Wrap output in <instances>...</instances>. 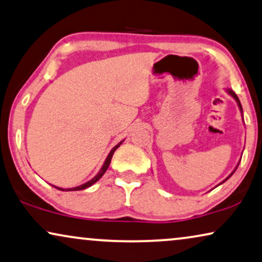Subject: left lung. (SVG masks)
Returning a JSON list of instances; mask_svg holds the SVG:
<instances>
[{
    "label": "left lung",
    "mask_w": 262,
    "mask_h": 262,
    "mask_svg": "<svg viewBox=\"0 0 262 262\" xmlns=\"http://www.w3.org/2000/svg\"><path fill=\"white\" fill-rule=\"evenodd\" d=\"M226 92H228L229 93V95L230 96H231L232 97V98L233 99H235L236 100V103H237V105H238V107H239V111H241V113H242V115H243V109H242V105H241V102H239V99H238V97H237V95H236V93L235 92H233V91L232 90H226ZM239 164V163H238ZM238 164H237V166H238ZM237 166L235 167V170H233V171L231 172V173H230V175L228 176V177H226V179L224 180V181H223V182L222 183H224L225 182V181L226 180H229L230 179V177H231L232 176V173L233 172H235L236 171V169H237ZM222 183H219V184H222Z\"/></svg>",
    "instance_id": "8db88e82"
}]
</instances>
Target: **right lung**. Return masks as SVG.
<instances>
[{"instance_id":"right-lung-1","label":"right lung","mask_w":262,"mask_h":262,"mask_svg":"<svg viewBox=\"0 0 262 262\" xmlns=\"http://www.w3.org/2000/svg\"><path fill=\"white\" fill-rule=\"evenodd\" d=\"M122 142H123V140H122L121 142H118V144L115 146V147L111 149L110 151V153L109 155H107V157H106V159H105V162H104V164H103V166H102V169L99 170V172L97 173V175L93 177L92 180H90L89 182H86V183H83V184H81V186H79V187H74V188H67V189H63V188H60V187H55V188H57V189H60V190H64V191H72V190H82V189H86V188H89V187H91L92 186V184H95L97 181H98L100 177H102L104 173H105V171L107 170V167H109V165H110V162H111V158H113V156H114V152L116 151V149L120 147V145L122 144Z\"/></svg>"}]
</instances>
